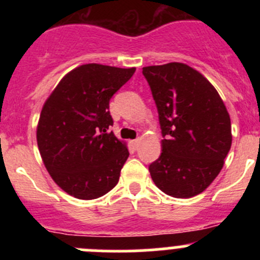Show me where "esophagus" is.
<instances>
[{
	"instance_id": "obj_1",
	"label": "esophagus",
	"mask_w": 260,
	"mask_h": 260,
	"mask_svg": "<svg viewBox=\"0 0 260 260\" xmlns=\"http://www.w3.org/2000/svg\"><path fill=\"white\" fill-rule=\"evenodd\" d=\"M140 142L141 141L138 140H135V141H131V145H132V147H133V149H137L138 148V146H140Z\"/></svg>"
}]
</instances>
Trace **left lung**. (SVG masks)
Listing matches in <instances>:
<instances>
[{
  "mask_svg": "<svg viewBox=\"0 0 260 260\" xmlns=\"http://www.w3.org/2000/svg\"><path fill=\"white\" fill-rule=\"evenodd\" d=\"M158 111L162 153L148 170L177 199L199 195L215 180L232 147V123L211 83L182 62L142 70Z\"/></svg>",
  "mask_w": 260,
  "mask_h": 260,
  "instance_id": "1",
  "label": "left lung"
}]
</instances>
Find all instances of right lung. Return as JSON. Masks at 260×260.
Instances as JSON below:
<instances>
[{
    "instance_id": "add662e5",
    "label": "right lung",
    "mask_w": 260,
    "mask_h": 260,
    "mask_svg": "<svg viewBox=\"0 0 260 260\" xmlns=\"http://www.w3.org/2000/svg\"><path fill=\"white\" fill-rule=\"evenodd\" d=\"M136 68L85 64L68 73L46 99L36 138L46 170L80 200L101 198L118 183L129 152L109 132V101Z\"/></svg>"
}]
</instances>
